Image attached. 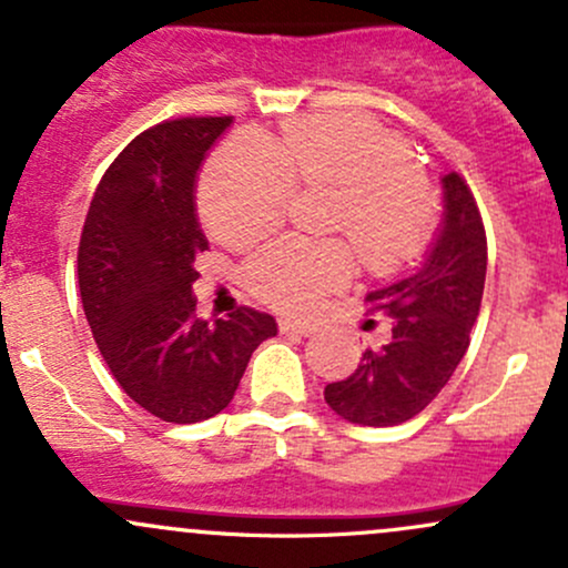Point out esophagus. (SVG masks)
I'll return each instance as SVG.
<instances>
[{
    "label": "esophagus",
    "instance_id": "34e87169",
    "mask_svg": "<svg viewBox=\"0 0 568 568\" xmlns=\"http://www.w3.org/2000/svg\"><path fill=\"white\" fill-rule=\"evenodd\" d=\"M277 326H280V332H283V334H304V337H307V334H313V326H310L307 321L280 318Z\"/></svg>",
    "mask_w": 568,
    "mask_h": 568
}]
</instances>
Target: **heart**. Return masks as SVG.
I'll return each instance as SVG.
<instances>
[{"label": "heart", "mask_w": 568, "mask_h": 568, "mask_svg": "<svg viewBox=\"0 0 568 568\" xmlns=\"http://www.w3.org/2000/svg\"><path fill=\"white\" fill-rule=\"evenodd\" d=\"M334 190L326 229L354 242L373 272L410 266L429 244L433 195L403 139L364 116H310L277 143L236 135L209 163L201 212L214 236L244 247L283 220L294 187ZM343 239H274L244 266L247 288L280 310H304L354 272Z\"/></svg>", "instance_id": "1"}]
</instances>
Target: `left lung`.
<instances>
[{"label": "left lung", "mask_w": 568, "mask_h": 568, "mask_svg": "<svg viewBox=\"0 0 568 568\" xmlns=\"http://www.w3.org/2000/svg\"><path fill=\"white\" fill-rule=\"evenodd\" d=\"M444 184V223L425 264L369 291L373 313L392 318V337L367 348L359 367L324 389L337 416L364 427H394L427 408L457 369L479 318L487 274V236L465 179Z\"/></svg>", "instance_id": "obj_1"}]
</instances>
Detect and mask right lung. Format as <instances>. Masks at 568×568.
Wrapping results in <instances>:
<instances>
[{"label":"right lung","instance_id":"1","mask_svg":"<svg viewBox=\"0 0 568 568\" xmlns=\"http://www.w3.org/2000/svg\"><path fill=\"white\" fill-rule=\"evenodd\" d=\"M225 128L231 116L171 119L130 141L81 231L79 288L94 343L128 397L174 425L220 414L253 351L277 334L253 307L214 324L195 315V258L209 250L195 182Z\"/></svg>","mask_w":568,"mask_h":568}]
</instances>
